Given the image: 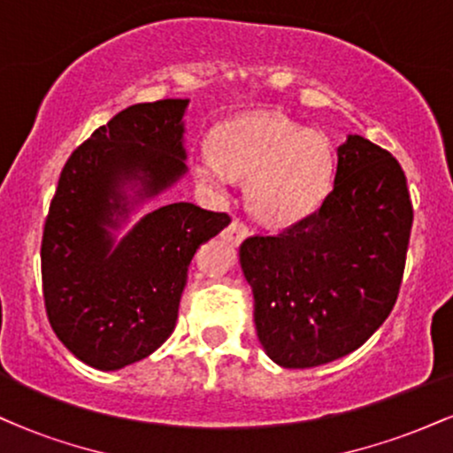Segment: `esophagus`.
I'll use <instances>...</instances> for the list:
<instances>
[{"label":"esophagus","instance_id":"obj_1","mask_svg":"<svg viewBox=\"0 0 453 453\" xmlns=\"http://www.w3.org/2000/svg\"><path fill=\"white\" fill-rule=\"evenodd\" d=\"M249 234H251V227H249L247 223L241 219H234L230 226L223 230V238H226L230 244H241L244 238L249 236Z\"/></svg>","mask_w":453,"mask_h":453}]
</instances>
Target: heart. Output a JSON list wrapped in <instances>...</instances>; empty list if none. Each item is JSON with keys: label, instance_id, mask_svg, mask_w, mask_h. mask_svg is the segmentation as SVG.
<instances>
[{"label": "heart", "instance_id": "obj_1", "mask_svg": "<svg viewBox=\"0 0 453 453\" xmlns=\"http://www.w3.org/2000/svg\"><path fill=\"white\" fill-rule=\"evenodd\" d=\"M211 147L191 157L196 179L219 196L234 179L249 180V206L270 226L304 219L330 189L334 155L327 138L283 114H241L212 132Z\"/></svg>", "mask_w": 453, "mask_h": 453}]
</instances>
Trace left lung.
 I'll use <instances>...</instances> for the list:
<instances>
[{
	"instance_id": "1",
	"label": "left lung",
	"mask_w": 453,
	"mask_h": 453,
	"mask_svg": "<svg viewBox=\"0 0 453 453\" xmlns=\"http://www.w3.org/2000/svg\"><path fill=\"white\" fill-rule=\"evenodd\" d=\"M411 226L413 204L396 157L353 134L339 147L334 187L319 209L241 244L270 360L313 368L371 339L396 304Z\"/></svg>"
}]
</instances>
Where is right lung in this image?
Instances as JSON below:
<instances>
[{
    "label": "right lung",
    "mask_w": 453,
    "mask_h": 453,
    "mask_svg": "<svg viewBox=\"0 0 453 453\" xmlns=\"http://www.w3.org/2000/svg\"><path fill=\"white\" fill-rule=\"evenodd\" d=\"M189 100L136 104L97 127L65 161L42 234V294L57 339L78 360L117 371L173 334L187 270L226 212L174 202L142 217L114 244L129 212L123 185L155 196L185 174Z\"/></svg>",
    "instance_id": "1"
}]
</instances>
